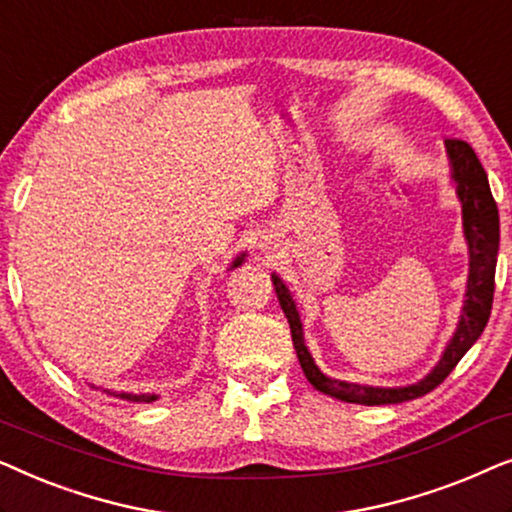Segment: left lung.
<instances>
[{
    "label": "left lung",
    "instance_id": "1",
    "mask_svg": "<svg viewBox=\"0 0 512 512\" xmlns=\"http://www.w3.org/2000/svg\"><path fill=\"white\" fill-rule=\"evenodd\" d=\"M447 158H450L452 181L457 186V195L461 202V219H464V237L468 242V282H466V300L461 307V317L457 331L447 342L443 356L433 366V370L422 380L408 387H368V384L342 382L328 377L314 363L312 354L307 352L303 340V324L296 310L289 289L277 275H272L275 293L279 305L289 319L293 347H296L300 368L314 389L328 394L345 403L361 405H387L403 403L429 394L452 373L454 366L461 361L473 342L485 331L489 312H492L494 300V272H496V254H499V209L489 191V181L485 167L480 165L475 151L461 139H445Z\"/></svg>",
    "mask_w": 512,
    "mask_h": 512
}]
</instances>
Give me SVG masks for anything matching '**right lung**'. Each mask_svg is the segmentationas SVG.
Listing matches in <instances>:
<instances>
[{
    "label": "right lung",
    "mask_w": 512,
    "mask_h": 512,
    "mask_svg": "<svg viewBox=\"0 0 512 512\" xmlns=\"http://www.w3.org/2000/svg\"><path fill=\"white\" fill-rule=\"evenodd\" d=\"M244 256H247V254L237 256L233 265H230V270L237 268V265H242ZM104 391H107V394H111V396H118V398H123V401H132V403H151V401H156V398H158V394H116V391H109V389H104Z\"/></svg>",
    "instance_id": "obj_1"
}]
</instances>
